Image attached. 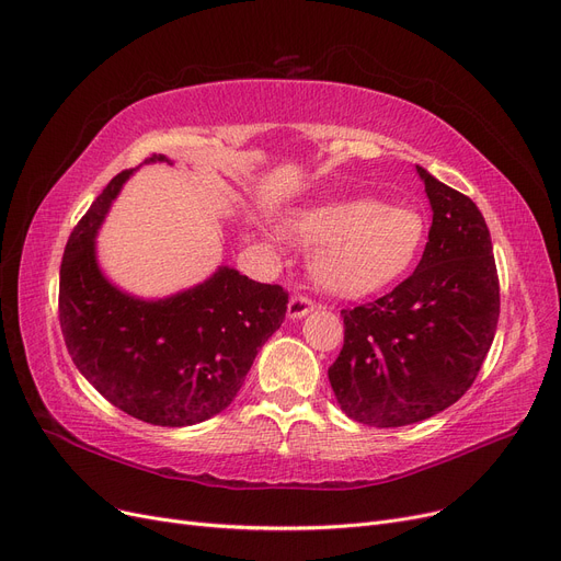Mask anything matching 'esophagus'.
Masks as SVG:
<instances>
[{"label":"esophagus","instance_id":"1","mask_svg":"<svg viewBox=\"0 0 561 561\" xmlns=\"http://www.w3.org/2000/svg\"><path fill=\"white\" fill-rule=\"evenodd\" d=\"M313 302L309 300V298H305V296H294L288 300V309H286V313H288V319H294V321H298V319H305L307 313H311L313 311Z\"/></svg>","mask_w":561,"mask_h":561}]
</instances>
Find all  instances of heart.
I'll list each match as a JSON object with an SVG mask.
<instances>
[{
  "instance_id": "heart-1",
  "label": "heart",
  "mask_w": 561,
  "mask_h": 561,
  "mask_svg": "<svg viewBox=\"0 0 561 561\" xmlns=\"http://www.w3.org/2000/svg\"><path fill=\"white\" fill-rule=\"evenodd\" d=\"M288 233L313 250L311 273L325 290L364 298L392 286L415 265L428 222L415 206L348 197L294 213ZM265 236L284 240L277 227H267Z\"/></svg>"
}]
</instances>
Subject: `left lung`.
<instances>
[{
    "instance_id": "1",
    "label": "left lung",
    "mask_w": 561,
    "mask_h": 561,
    "mask_svg": "<svg viewBox=\"0 0 561 561\" xmlns=\"http://www.w3.org/2000/svg\"><path fill=\"white\" fill-rule=\"evenodd\" d=\"M433 210L417 271L392 294L341 309L344 348L328 369L341 410L394 428L424 422L468 392L500 319L493 242L466 194L417 164Z\"/></svg>"
}]
</instances>
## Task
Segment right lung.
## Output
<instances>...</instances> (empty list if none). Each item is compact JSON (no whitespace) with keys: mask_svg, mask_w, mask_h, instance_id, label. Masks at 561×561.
Listing matches in <instances>:
<instances>
[{"mask_svg":"<svg viewBox=\"0 0 561 561\" xmlns=\"http://www.w3.org/2000/svg\"><path fill=\"white\" fill-rule=\"evenodd\" d=\"M153 162L174 164L167 156L146 160ZM135 172L114 176L68 238L61 332L80 374L112 405L156 426H192L236 399L259 348L279 330L288 296L229 265L167 298L116 286L101 267L95 238Z\"/></svg>","mask_w":561,"mask_h":561,"instance_id":"1","label":"right lung"}]
</instances>
